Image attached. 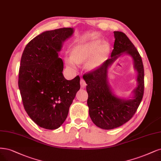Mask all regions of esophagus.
<instances>
[{"instance_id": "esophagus-1", "label": "esophagus", "mask_w": 161, "mask_h": 161, "mask_svg": "<svg viewBox=\"0 0 161 161\" xmlns=\"http://www.w3.org/2000/svg\"><path fill=\"white\" fill-rule=\"evenodd\" d=\"M80 86H81V88H85V87L86 86V85L85 81L84 80H83V79H81V80H80Z\"/></svg>"}]
</instances>
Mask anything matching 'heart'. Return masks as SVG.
Segmentation results:
<instances>
[{"mask_svg":"<svg viewBox=\"0 0 161 161\" xmlns=\"http://www.w3.org/2000/svg\"><path fill=\"white\" fill-rule=\"evenodd\" d=\"M110 47L107 42L103 43L101 39H94L75 45L70 52V58L64 59L66 67L75 70L77 64L86 62V69L90 72L98 70L106 61Z\"/></svg>","mask_w":161,"mask_h":161,"instance_id":"b5f03b06","label":"heart"}]
</instances>
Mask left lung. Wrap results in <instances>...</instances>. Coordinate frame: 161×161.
Listing matches in <instances>:
<instances>
[{
    "label": "left lung",
    "mask_w": 161,
    "mask_h": 161,
    "mask_svg": "<svg viewBox=\"0 0 161 161\" xmlns=\"http://www.w3.org/2000/svg\"><path fill=\"white\" fill-rule=\"evenodd\" d=\"M114 36L111 58L98 70L83 76L87 85V105L90 117L96 126L106 130L117 128L128 122L136 113L144 93V67L141 55L125 33L114 31ZM125 54L132 58L137 73V86L132 92L130 99L116 96L108 82L110 66Z\"/></svg>",
    "instance_id": "8db88e82"
}]
</instances>
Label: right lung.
Wrapping results in <instances>:
<instances>
[{"mask_svg": "<svg viewBox=\"0 0 161 161\" xmlns=\"http://www.w3.org/2000/svg\"><path fill=\"white\" fill-rule=\"evenodd\" d=\"M73 28L42 32L27 44L22 54L19 88L26 113L42 128L54 130L62 125L79 91L80 77L70 80L63 74L58 57L63 43L73 36Z\"/></svg>", "mask_w": 161, "mask_h": 161, "instance_id": "add662e5", "label": "right lung"}]
</instances>
